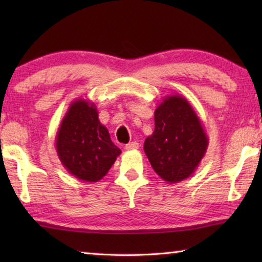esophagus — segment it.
<instances>
[{
	"mask_svg": "<svg viewBox=\"0 0 262 262\" xmlns=\"http://www.w3.org/2000/svg\"><path fill=\"white\" fill-rule=\"evenodd\" d=\"M137 148H139V143H137V142H130V143L126 144L125 147L126 150H135Z\"/></svg>",
	"mask_w": 262,
	"mask_h": 262,
	"instance_id": "34e87169",
	"label": "esophagus"
}]
</instances>
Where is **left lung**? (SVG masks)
<instances>
[{
	"mask_svg": "<svg viewBox=\"0 0 262 262\" xmlns=\"http://www.w3.org/2000/svg\"><path fill=\"white\" fill-rule=\"evenodd\" d=\"M208 144L202 122L189 101L172 95L155 110V130L145 139L144 152L164 181L177 184L194 173Z\"/></svg>",
	"mask_w": 262,
	"mask_h": 262,
	"instance_id": "obj_1",
	"label": "left lung"
}]
</instances>
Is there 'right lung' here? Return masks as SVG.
<instances>
[{"label":"right lung","mask_w":262,"mask_h":262,"mask_svg":"<svg viewBox=\"0 0 262 262\" xmlns=\"http://www.w3.org/2000/svg\"><path fill=\"white\" fill-rule=\"evenodd\" d=\"M55 147L66 170L86 183L103 179L121 154L100 123L95 103L83 98L70 104L56 133Z\"/></svg>","instance_id":"obj_1"}]
</instances>
